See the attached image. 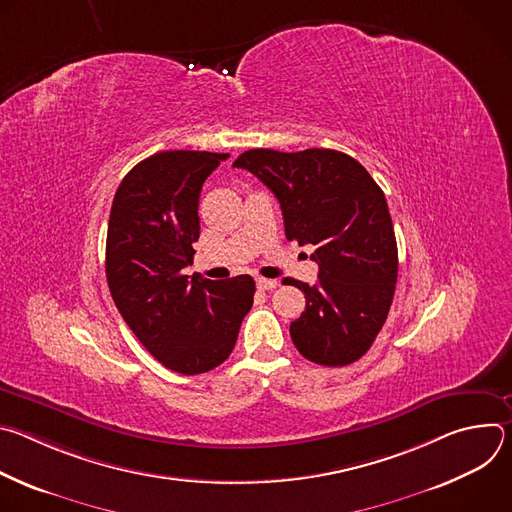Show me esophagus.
I'll return each instance as SVG.
<instances>
[{"instance_id":"1","label":"esophagus","mask_w":512,"mask_h":512,"mask_svg":"<svg viewBox=\"0 0 512 512\" xmlns=\"http://www.w3.org/2000/svg\"><path fill=\"white\" fill-rule=\"evenodd\" d=\"M275 287H277V281H275V279L257 277V289H261V291H269V289H275Z\"/></svg>"}]
</instances>
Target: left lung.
<instances>
[{"instance_id":"left-lung-1","label":"left lung","mask_w":512,"mask_h":512,"mask_svg":"<svg viewBox=\"0 0 512 512\" xmlns=\"http://www.w3.org/2000/svg\"><path fill=\"white\" fill-rule=\"evenodd\" d=\"M249 170L279 200L285 237L314 245L318 281L287 283L306 294V312L289 334L308 360L346 367L381 332L397 283V241L383 190L354 158L336 150H249Z\"/></svg>"}]
</instances>
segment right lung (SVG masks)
Here are the masks:
<instances>
[{
    "label": "right lung",
    "instance_id": "add662e5",
    "mask_svg": "<svg viewBox=\"0 0 512 512\" xmlns=\"http://www.w3.org/2000/svg\"><path fill=\"white\" fill-rule=\"evenodd\" d=\"M229 154L160 152L121 180L109 216L105 273L113 302L166 369L200 375L225 362L253 306L255 281L182 273L200 237L204 180Z\"/></svg>",
    "mask_w": 512,
    "mask_h": 512
}]
</instances>
